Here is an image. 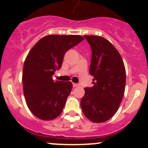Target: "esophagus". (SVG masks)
<instances>
[{
  "instance_id": "1",
  "label": "esophagus",
  "mask_w": 148,
  "mask_h": 148,
  "mask_svg": "<svg viewBox=\"0 0 148 148\" xmlns=\"http://www.w3.org/2000/svg\"><path fill=\"white\" fill-rule=\"evenodd\" d=\"M79 84H75V83H73V87H77V86H78Z\"/></svg>"
}]
</instances>
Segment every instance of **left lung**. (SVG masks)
Here are the masks:
<instances>
[{
  "label": "left lung",
  "instance_id": "obj_1",
  "mask_svg": "<svg viewBox=\"0 0 148 148\" xmlns=\"http://www.w3.org/2000/svg\"><path fill=\"white\" fill-rule=\"evenodd\" d=\"M84 36L92 48L89 73L94 85L85 88L80 104L86 118L101 123L118 110L125 93V67L118 51L108 40L99 36Z\"/></svg>",
  "mask_w": 148,
  "mask_h": 148
}]
</instances>
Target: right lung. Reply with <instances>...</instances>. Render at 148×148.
I'll list each match as a JSON object with an SVG mask.
<instances>
[{
	"label": "right lung",
	"instance_id": "add662e5",
	"mask_svg": "<svg viewBox=\"0 0 148 148\" xmlns=\"http://www.w3.org/2000/svg\"><path fill=\"white\" fill-rule=\"evenodd\" d=\"M79 35H47L28 53L23 64L22 82L30 111L42 120L61 114L72 89L71 82L54 81V71L61 68L66 52L83 41Z\"/></svg>",
	"mask_w": 148,
	"mask_h": 148
}]
</instances>
